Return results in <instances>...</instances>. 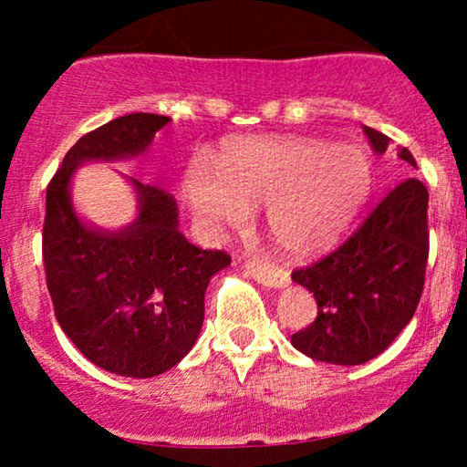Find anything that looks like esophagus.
<instances>
[{
	"label": "esophagus",
	"mask_w": 467,
	"mask_h": 467,
	"mask_svg": "<svg viewBox=\"0 0 467 467\" xmlns=\"http://www.w3.org/2000/svg\"><path fill=\"white\" fill-rule=\"evenodd\" d=\"M245 267H248V275L254 278V281H259L261 285L275 287V289L287 287V283H289L287 272L276 270V267L261 265V264H248Z\"/></svg>",
	"instance_id": "1"
}]
</instances>
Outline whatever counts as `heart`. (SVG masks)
I'll list each match as a JSON object with an SVG mask.
<instances>
[{
  "mask_svg": "<svg viewBox=\"0 0 467 467\" xmlns=\"http://www.w3.org/2000/svg\"><path fill=\"white\" fill-rule=\"evenodd\" d=\"M373 189L368 155L316 138H234L215 169L191 164L182 197L208 233L264 208L267 234L289 256L320 254L347 234Z\"/></svg>",
  "mask_w": 467,
  "mask_h": 467,
  "instance_id": "heart-1",
  "label": "heart"
}]
</instances>
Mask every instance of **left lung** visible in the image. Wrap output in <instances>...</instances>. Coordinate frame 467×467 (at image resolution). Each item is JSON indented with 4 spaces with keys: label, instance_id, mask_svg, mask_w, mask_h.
I'll list each match as a JSON object with an SVG mask.
<instances>
[{
    "label": "left lung",
    "instance_id": "left-lung-1",
    "mask_svg": "<svg viewBox=\"0 0 467 467\" xmlns=\"http://www.w3.org/2000/svg\"><path fill=\"white\" fill-rule=\"evenodd\" d=\"M378 155L390 138L362 127ZM398 158L417 169L406 147ZM428 191L420 180L400 182L373 208L367 222L318 264L292 281L314 294L318 316L292 336L294 349L312 360L364 364L379 356L410 323L421 298L428 261Z\"/></svg>",
    "mask_w": 467,
    "mask_h": 467
}]
</instances>
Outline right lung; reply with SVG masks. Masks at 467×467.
Wrapping results in <instances>:
<instances>
[{
	"label": "right lung",
	"instance_id": "1",
	"mask_svg": "<svg viewBox=\"0 0 467 467\" xmlns=\"http://www.w3.org/2000/svg\"><path fill=\"white\" fill-rule=\"evenodd\" d=\"M169 122L136 111L85 133L46 192L44 264L58 325L89 362L125 378L169 371L192 349L203 294L230 256L189 244L173 197L130 175L136 217L116 230L96 226L78 215L74 175L88 162L140 158Z\"/></svg>",
	"mask_w": 467,
	"mask_h": 467
}]
</instances>
